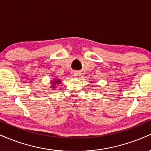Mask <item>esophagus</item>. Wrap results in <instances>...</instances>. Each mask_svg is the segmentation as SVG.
Segmentation results:
<instances>
[{
  "mask_svg": "<svg viewBox=\"0 0 151 151\" xmlns=\"http://www.w3.org/2000/svg\"><path fill=\"white\" fill-rule=\"evenodd\" d=\"M80 75H81V73H80V72H75L74 73V76L75 77H80Z\"/></svg>",
  "mask_w": 151,
  "mask_h": 151,
  "instance_id": "1",
  "label": "esophagus"
}]
</instances>
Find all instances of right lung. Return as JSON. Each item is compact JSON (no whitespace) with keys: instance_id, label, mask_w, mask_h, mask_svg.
Instances as JSON below:
<instances>
[{"instance_id":"right-lung-1","label":"right lung","mask_w":151,"mask_h":151,"mask_svg":"<svg viewBox=\"0 0 151 151\" xmlns=\"http://www.w3.org/2000/svg\"><path fill=\"white\" fill-rule=\"evenodd\" d=\"M52 88H55V85H56V84H60V79H55V80H53V81L52 82Z\"/></svg>"}]
</instances>
